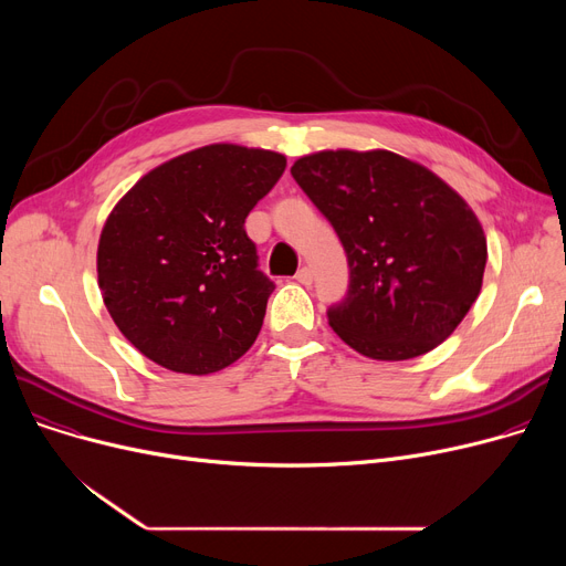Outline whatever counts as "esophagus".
Returning a JSON list of instances; mask_svg holds the SVG:
<instances>
[{
  "mask_svg": "<svg viewBox=\"0 0 566 566\" xmlns=\"http://www.w3.org/2000/svg\"><path fill=\"white\" fill-rule=\"evenodd\" d=\"M295 280H298L301 284H305V286H310L312 284V280H314V275H312V268H307V265H303L298 273H295Z\"/></svg>",
  "mask_w": 566,
  "mask_h": 566,
  "instance_id": "34e87169",
  "label": "esophagus"
}]
</instances>
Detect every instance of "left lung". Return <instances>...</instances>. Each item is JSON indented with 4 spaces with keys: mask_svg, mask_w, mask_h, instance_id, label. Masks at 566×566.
<instances>
[{
    "mask_svg": "<svg viewBox=\"0 0 566 566\" xmlns=\"http://www.w3.org/2000/svg\"><path fill=\"white\" fill-rule=\"evenodd\" d=\"M291 174L331 220L348 293L331 328L371 360H410L448 339L478 301L486 235L465 199L399 154L318 151Z\"/></svg>",
    "mask_w": 566,
    "mask_h": 566,
    "instance_id": "8db88e82",
    "label": "left lung"
}]
</instances>
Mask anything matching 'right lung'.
Segmentation results:
<instances>
[{
  "label": "right lung",
  "mask_w": 566,
  "mask_h": 566,
  "mask_svg": "<svg viewBox=\"0 0 566 566\" xmlns=\"http://www.w3.org/2000/svg\"><path fill=\"white\" fill-rule=\"evenodd\" d=\"M286 158L211 144L176 156L118 199L101 231L98 286L122 335L156 365L206 376L254 344L275 284L245 218Z\"/></svg>",
  "instance_id": "1"
}]
</instances>
